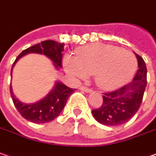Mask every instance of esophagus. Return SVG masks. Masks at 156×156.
<instances>
[{"label": "esophagus", "mask_w": 156, "mask_h": 156, "mask_svg": "<svg viewBox=\"0 0 156 156\" xmlns=\"http://www.w3.org/2000/svg\"><path fill=\"white\" fill-rule=\"evenodd\" d=\"M81 91H85V92H88V93H91V92H92V90L91 89H89L88 87H85V86H80V88H79Z\"/></svg>", "instance_id": "34e87169"}]
</instances>
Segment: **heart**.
<instances>
[{"instance_id": "1", "label": "heart", "mask_w": 156, "mask_h": 156, "mask_svg": "<svg viewBox=\"0 0 156 156\" xmlns=\"http://www.w3.org/2000/svg\"><path fill=\"white\" fill-rule=\"evenodd\" d=\"M65 71L73 78L82 79L94 75L96 85L112 90L128 82L137 70V59L130 51L104 44H94L77 52V57L64 59Z\"/></svg>"}]
</instances>
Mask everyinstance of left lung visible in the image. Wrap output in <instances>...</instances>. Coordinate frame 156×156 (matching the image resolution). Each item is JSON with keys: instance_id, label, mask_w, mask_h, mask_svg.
Listing matches in <instances>:
<instances>
[{"instance_id": "1", "label": "left lung", "mask_w": 156, "mask_h": 156, "mask_svg": "<svg viewBox=\"0 0 156 156\" xmlns=\"http://www.w3.org/2000/svg\"><path fill=\"white\" fill-rule=\"evenodd\" d=\"M134 54L138 61V71L132 82L116 91L105 93L102 105L91 111L100 124L122 125L139 110L147 86V67L143 58Z\"/></svg>"}]
</instances>
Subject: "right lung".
Instances as JSON below:
<instances>
[{"label":"right lung","instance_id":"1","mask_svg":"<svg viewBox=\"0 0 156 156\" xmlns=\"http://www.w3.org/2000/svg\"><path fill=\"white\" fill-rule=\"evenodd\" d=\"M64 46L65 44L58 43L52 40H47L24 50L14 62L11 69V75L13 68L17 61L29 53L44 55L53 62V65L57 70L62 68V52L65 50ZM9 89L14 105L16 107L17 111L21 113L24 119L37 124L47 123L57 118L65 108V104L71 93L75 91V89L66 86L60 81H56L53 89L44 98L32 104H26L16 98L12 91L11 84Z\"/></svg>","mask_w":156,"mask_h":156}]
</instances>
